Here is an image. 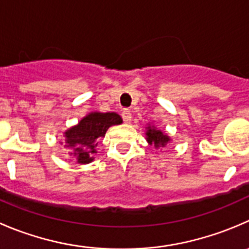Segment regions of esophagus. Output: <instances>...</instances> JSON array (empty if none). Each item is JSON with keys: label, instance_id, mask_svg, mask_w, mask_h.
Returning a JSON list of instances; mask_svg holds the SVG:
<instances>
[{"label": "esophagus", "instance_id": "esophagus-1", "mask_svg": "<svg viewBox=\"0 0 249 249\" xmlns=\"http://www.w3.org/2000/svg\"><path fill=\"white\" fill-rule=\"evenodd\" d=\"M122 117H123V120H124V123L131 122V113H130V110L125 109L124 112L122 113Z\"/></svg>", "mask_w": 249, "mask_h": 249}]
</instances>
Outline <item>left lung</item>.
I'll list each match as a JSON object with an SVG mask.
<instances>
[{
    "instance_id": "8db88e82",
    "label": "left lung",
    "mask_w": 249,
    "mask_h": 249,
    "mask_svg": "<svg viewBox=\"0 0 249 249\" xmlns=\"http://www.w3.org/2000/svg\"><path fill=\"white\" fill-rule=\"evenodd\" d=\"M146 136L147 142H148L149 144H153L157 149L164 148V147L169 143V141H170V137H169L168 135L161 132L160 130H158L157 127L151 126V125L147 126Z\"/></svg>"
}]
</instances>
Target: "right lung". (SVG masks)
<instances>
[{
	"mask_svg": "<svg viewBox=\"0 0 249 249\" xmlns=\"http://www.w3.org/2000/svg\"><path fill=\"white\" fill-rule=\"evenodd\" d=\"M122 123L120 115L114 112L90 113L84 117L78 125L64 132V147L73 151L71 154L75 157L79 164L91 163L93 160V154L97 153L96 147L98 140L105 137L106 132L112 125H119Z\"/></svg>",
	"mask_w": 249,
	"mask_h": 249,
	"instance_id": "add662e5",
	"label": "right lung"
}]
</instances>
